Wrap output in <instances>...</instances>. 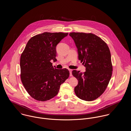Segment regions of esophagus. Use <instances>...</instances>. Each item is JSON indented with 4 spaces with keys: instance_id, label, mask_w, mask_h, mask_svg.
Masks as SVG:
<instances>
[{
    "instance_id": "esophagus-1",
    "label": "esophagus",
    "mask_w": 131,
    "mask_h": 131,
    "mask_svg": "<svg viewBox=\"0 0 131 131\" xmlns=\"http://www.w3.org/2000/svg\"><path fill=\"white\" fill-rule=\"evenodd\" d=\"M69 71H70V76L72 77L73 75H72V70H69Z\"/></svg>"
}]
</instances>
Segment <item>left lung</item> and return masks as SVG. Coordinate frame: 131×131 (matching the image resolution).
<instances>
[{"mask_svg":"<svg viewBox=\"0 0 131 131\" xmlns=\"http://www.w3.org/2000/svg\"><path fill=\"white\" fill-rule=\"evenodd\" d=\"M69 35L78 48L79 59L86 68L83 73L72 71V75L78 81L75 94L82 100L93 101L104 93L112 77L109 47L101 38L91 33L72 32Z\"/></svg>","mask_w":131,"mask_h":131,"instance_id":"8db88e82","label":"left lung"}]
</instances>
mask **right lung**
I'll return each instance as SVG.
<instances>
[{"instance_id": "1", "label": "right lung", "mask_w": 131, "mask_h": 131, "mask_svg": "<svg viewBox=\"0 0 131 131\" xmlns=\"http://www.w3.org/2000/svg\"><path fill=\"white\" fill-rule=\"evenodd\" d=\"M68 33L44 32L31 38L20 58V79L28 94L38 101L55 97L60 86L68 79L67 69L53 68L51 60H57L56 46Z\"/></svg>"}]
</instances>
